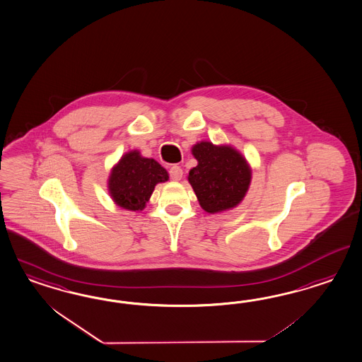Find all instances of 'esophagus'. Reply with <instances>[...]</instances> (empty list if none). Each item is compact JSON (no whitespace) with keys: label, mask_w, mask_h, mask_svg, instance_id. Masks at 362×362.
<instances>
[{"label":"esophagus","mask_w":362,"mask_h":362,"mask_svg":"<svg viewBox=\"0 0 362 362\" xmlns=\"http://www.w3.org/2000/svg\"><path fill=\"white\" fill-rule=\"evenodd\" d=\"M182 169L180 168V166L173 165L170 169H169V176L172 180H175V181H180L181 178H182Z\"/></svg>","instance_id":"esophagus-1"}]
</instances>
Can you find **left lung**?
<instances>
[{
	"label": "left lung",
	"instance_id": "1",
	"mask_svg": "<svg viewBox=\"0 0 362 362\" xmlns=\"http://www.w3.org/2000/svg\"><path fill=\"white\" fill-rule=\"evenodd\" d=\"M198 165L189 172L199 205L207 213H218L237 206L251 181L246 160L230 146L202 141L193 146Z\"/></svg>",
	"mask_w": 362,
	"mask_h": 362
}]
</instances>
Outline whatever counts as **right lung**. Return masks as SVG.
Here are the masks:
<instances>
[{
    "label": "right lung",
    "instance_id": "obj_1",
    "mask_svg": "<svg viewBox=\"0 0 362 362\" xmlns=\"http://www.w3.org/2000/svg\"><path fill=\"white\" fill-rule=\"evenodd\" d=\"M168 172L153 158L141 157L137 151L123 156L110 176V193L123 209L141 210L152 196L156 184L168 181Z\"/></svg>",
    "mask_w": 362,
    "mask_h": 362
}]
</instances>
